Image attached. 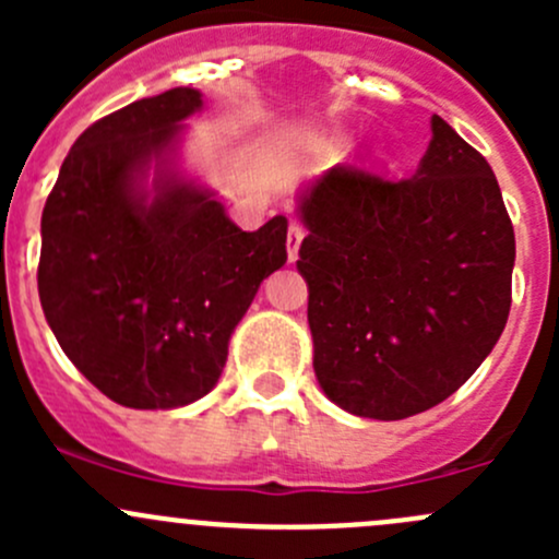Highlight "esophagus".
Returning <instances> with one entry per match:
<instances>
[{"instance_id":"esophagus-1","label":"esophagus","mask_w":559,"mask_h":559,"mask_svg":"<svg viewBox=\"0 0 559 559\" xmlns=\"http://www.w3.org/2000/svg\"><path fill=\"white\" fill-rule=\"evenodd\" d=\"M306 238V229L300 224H289V233H286V253H289V262H295L297 253H300V243Z\"/></svg>"}]
</instances>
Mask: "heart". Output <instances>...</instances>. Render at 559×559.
<instances>
[{"label":"heart","instance_id":"obj_1","mask_svg":"<svg viewBox=\"0 0 559 559\" xmlns=\"http://www.w3.org/2000/svg\"><path fill=\"white\" fill-rule=\"evenodd\" d=\"M341 143H346V140H341ZM384 151L381 148H373V151H368V156H365V162H368V167H381L384 165Z\"/></svg>","mask_w":559,"mask_h":559}]
</instances>
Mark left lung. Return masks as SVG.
<instances>
[{
  "label": "left lung",
  "instance_id": "1",
  "mask_svg": "<svg viewBox=\"0 0 559 559\" xmlns=\"http://www.w3.org/2000/svg\"><path fill=\"white\" fill-rule=\"evenodd\" d=\"M430 123L414 178L332 167L297 197L316 379L354 416L443 403L509 321L516 243L498 178L441 116Z\"/></svg>",
  "mask_w": 559,
  "mask_h": 559
}]
</instances>
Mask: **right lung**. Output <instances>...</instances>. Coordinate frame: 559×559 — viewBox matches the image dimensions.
Here are the masks:
<instances>
[{"label":"right lung","mask_w":559,"mask_h":559,"mask_svg":"<svg viewBox=\"0 0 559 559\" xmlns=\"http://www.w3.org/2000/svg\"><path fill=\"white\" fill-rule=\"evenodd\" d=\"M200 110L202 94L180 86L99 118L43 211L45 319L70 362L127 408L205 397L259 284L286 262V216L243 233L178 167L183 121Z\"/></svg>","instance_id":"1"}]
</instances>
